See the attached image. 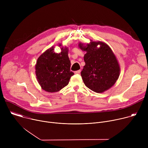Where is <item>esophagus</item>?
<instances>
[{
	"instance_id": "obj_1",
	"label": "esophagus",
	"mask_w": 148,
	"mask_h": 148,
	"mask_svg": "<svg viewBox=\"0 0 148 148\" xmlns=\"http://www.w3.org/2000/svg\"><path fill=\"white\" fill-rule=\"evenodd\" d=\"M80 73H81V70H77V71H76L74 72L75 74H79Z\"/></svg>"
}]
</instances>
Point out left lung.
<instances>
[{
    "instance_id": "left-lung-1",
    "label": "left lung",
    "mask_w": 148,
    "mask_h": 148,
    "mask_svg": "<svg viewBox=\"0 0 148 148\" xmlns=\"http://www.w3.org/2000/svg\"><path fill=\"white\" fill-rule=\"evenodd\" d=\"M78 47L86 51L84 56L86 65L81 72L84 84L97 93L111 88L119 78L120 66L110 47L104 42L92 40L87 44L79 42Z\"/></svg>"
}]
</instances>
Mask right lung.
Masks as SVG:
<instances>
[{
    "instance_id": "obj_1",
    "label": "right lung",
    "mask_w": 148,
    "mask_h": 148,
    "mask_svg": "<svg viewBox=\"0 0 148 148\" xmlns=\"http://www.w3.org/2000/svg\"><path fill=\"white\" fill-rule=\"evenodd\" d=\"M58 46L62 47V45L59 44ZM60 48V53L54 51V46L47 49L39 56L35 66L38 84L42 89L49 92H58L67 86L74 74L70 71L68 47Z\"/></svg>"
}]
</instances>
